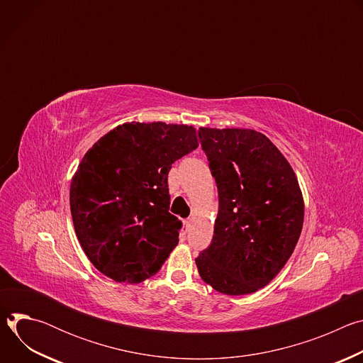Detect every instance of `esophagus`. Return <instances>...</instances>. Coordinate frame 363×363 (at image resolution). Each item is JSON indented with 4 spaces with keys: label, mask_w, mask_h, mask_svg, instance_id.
Segmentation results:
<instances>
[{
    "label": "esophagus",
    "mask_w": 363,
    "mask_h": 363,
    "mask_svg": "<svg viewBox=\"0 0 363 363\" xmlns=\"http://www.w3.org/2000/svg\"><path fill=\"white\" fill-rule=\"evenodd\" d=\"M182 223H184V227H185V228H188V227H189V224H191V220H189V218H186V220H184Z\"/></svg>",
    "instance_id": "obj_1"
}]
</instances>
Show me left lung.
I'll use <instances>...</instances> for the list:
<instances>
[{
    "label": "left lung",
    "mask_w": 363,
    "mask_h": 363,
    "mask_svg": "<svg viewBox=\"0 0 363 363\" xmlns=\"http://www.w3.org/2000/svg\"><path fill=\"white\" fill-rule=\"evenodd\" d=\"M198 136L218 189L214 237L195 258L199 276L224 294L254 293L277 276L298 241L297 178L260 132L199 128Z\"/></svg>",
    "instance_id": "left-lung-1"
}]
</instances>
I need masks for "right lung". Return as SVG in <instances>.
Returning a JSON list of instances; mask_svg holds the SVG:
<instances>
[{
	"instance_id": "add662e5",
	"label": "right lung",
	"mask_w": 363,
	"mask_h": 363,
	"mask_svg": "<svg viewBox=\"0 0 363 363\" xmlns=\"http://www.w3.org/2000/svg\"><path fill=\"white\" fill-rule=\"evenodd\" d=\"M198 147L192 126L125 123L90 147L70 185L77 238L91 264L119 283L158 273L178 244L169 213L172 164Z\"/></svg>"
}]
</instances>
